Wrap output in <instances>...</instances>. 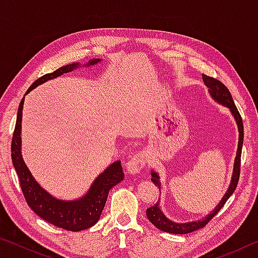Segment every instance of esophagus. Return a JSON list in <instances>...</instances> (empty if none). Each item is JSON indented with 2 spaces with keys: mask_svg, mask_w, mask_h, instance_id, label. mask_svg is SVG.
Returning a JSON list of instances; mask_svg holds the SVG:
<instances>
[{
  "mask_svg": "<svg viewBox=\"0 0 258 258\" xmlns=\"http://www.w3.org/2000/svg\"><path fill=\"white\" fill-rule=\"evenodd\" d=\"M146 165V157L143 152H137L131 156L127 164H126V169L130 174H138L140 171L145 167Z\"/></svg>",
  "mask_w": 258,
  "mask_h": 258,
  "instance_id": "1",
  "label": "esophagus"
}]
</instances>
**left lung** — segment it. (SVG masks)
<instances>
[{"label": "left lung", "instance_id": "left-lung-1", "mask_svg": "<svg viewBox=\"0 0 258 258\" xmlns=\"http://www.w3.org/2000/svg\"><path fill=\"white\" fill-rule=\"evenodd\" d=\"M203 81L205 85L208 87V92L212 95V98L215 100L216 102L223 104V106L228 107L230 109L231 113H232L235 121H237L238 125V131H239V141H238V150H237V156H235L234 159V165H233V174L232 177H231V182L229 185V189L224 195V197L221 199L220 204L217 205L215 209L208 215L203 218V220L197 221V222H187V223H175L171 220H168L167 217L164 215V213L161 212L159 208V203L155 204L154 206L147 209V217L152 224H154L157 229H159L164 232L168 233H174V234H185L194 232L196 230H199L204 228L212 218L216 215V214L221 211V208L224 206V204L228 202V199L231 197V195L233 194L235 187H237L239 176H240V161H241V150H242V143H243V124H242V118L240 116L237 107H235L234 101L232 99V95H231L230 91L228 90L223 83L220 82L216 78L209 77L207 75L203 74ZM151 181L155 183L156 186L159 187L160 190V181H159V175L156 172H151Z\"/></svg>", "mask_w": 258, "mask_h": 258}]
</instances>
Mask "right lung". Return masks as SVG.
Wrapping results in <instances>:
<instances>
[{
  "instance_id": "right-lung-1",
  "label": "right lung",
  "mask_w": 258,
  "mask_h": 258,
  "mask_svg": "<svg viewBox=\"0 0 258 258\" xmlns=\"http://www.w3.org/2000/svg\"><path fill=\"white\" fill-rule=\"evenodd\" d=\"M101 59H92L85 63V66H93L98 63ZM80 66V63L66 64L60 67L53 73L45 74L38 80L35 81L26 94L35 87L43 84L50 80L58 77L62 74L73 72L74 69ZM25 97L21 99V102L17 113L16 127L12 137L11 142V158L12 164L18 174L21 190H23L24 197L27 202L28 206L33 209L35 214L43 220L49 222L58 228L68 230V231H82L93 226L99 221L102 209L106 205L108 194L112 186L117 183L123 181L124 172L121 168L120 160L112 163L109 167L106 168L100 175L95 178L92 185L86 192L85 196L77 200H60L51 196L43 187L35 181L29 169L26 166L21 155V119H23V107H24Z\"/></svg>"
}]
</instances>
